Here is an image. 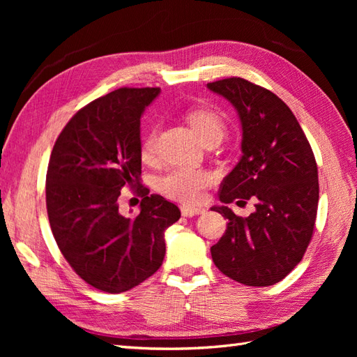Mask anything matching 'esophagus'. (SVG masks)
I'll return each mask as SVG.
<instances>
[{"label":"esophagus","instance_id":"34e87169","mask_svg":"<svg viewBox=\"0 0 357 357\" xmlns=\"http://www.w3.org/2000/svg\"><path fill=\"white\" fill-rule=\"evenodd\" d=\"M205 210L204 208H198V207H190V205H183L181 207V214L185 215V218H193V215H198V214H204Z\"/></svg>","mask_w":357,"mask_h":357}]
</instances>
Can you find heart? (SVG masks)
Listing matches in <instances>:
<instances>
[{
    "instance_id": "obj_1",
    "label": "heart",
    "mask_w": 357,
    "mask_h": 357,
    "mask_svg": "<svg viewBox=\"0 0 357 357\" xmlns=\"http://www.w3.org/2000/svg\"><path fill=\"white\" fill-rule=\"evenodd\" d=\"M186 121L190 125L192 131L199 138L201 143L208 139H220L225 135L226 123L223 119L213 110L208 109H192L186 114ZM155 149V131H150L142 143L143 159H150ZM213 181L210 172L204 169L178 167L172 168L162 176L156 188L158 190L171 199H177L186 204H197L202 201L204 192Z\"/></svg>"
}]
</instances>
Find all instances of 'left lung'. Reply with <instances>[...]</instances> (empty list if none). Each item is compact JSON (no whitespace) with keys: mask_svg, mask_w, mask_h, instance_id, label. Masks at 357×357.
Wrapping results in <instances>:
<instances>
[{"mask_svg":"<svg viewBox=\"0 0 357 357\" xmlns=\"http://www.w3.org/2000/svg\"><path fill=\"white\" fill-rule=\"evenodd\" d=\"M238 113L243 156L220 185L228 219L211 247L214 265L245 286H271L304 256L314 231L319 174L314 155L295 114L275 93L241 77L208 83ZM253 199L257 210L240 218L227 204Z\"/></svg>","mask_w":357,"mask_h":357,"instance_id":"left-lung-1","label":"left lung"}]
</instances>
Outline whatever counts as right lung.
<instances>
[{"label":"right lung","instance_id":"add662e5","mask_svg":"<svg viewBox=\"0 0 357 357\" xmlns=\"http://www.w3.org/2000/svg\"><path fill=\"white\" fill-rule=\"evenodd\" d=\"M159 88H121L75 113L53 146L46 205L61 253L86 283L122 294L153 275L165 256V231L177 205L142 188L139 214L119 211L125 186L139 185V119Z\"/></svg>","mask_w":357,"mask_h":357}]
</instances>
